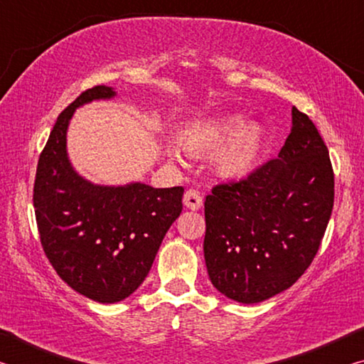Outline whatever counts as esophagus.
I'll list each match as a JSON object with an SVG mask.
<instances>
[{
    "mask_svg": "<svg viewBox=\"0 0 364 364\" xmlns=\"http://www.w3.org/2000/svg\"><path fill=\"white\" fill-rule=\"evenodd\" d=\"M183 200L184 205L191 208V210H199V208L204 205V197H202V194L197 189H188L186 193H184Z\"/></svg>",
    "mask_w": 364,
    "mask_h": 364,
    "instance_id": "obj_1",
    "label": "esophagus"
}]
</instances>
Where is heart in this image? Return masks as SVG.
I'll use <instances>...</instances> for the list:
<instances>
[{"instance_id":"obj_1","label":"heart","mask_w":364,"mask_h":364,"mask_svg":"<svg viewBox=\"0 0 364 364\" xmlns=\"http://www.w3.org/2000/svg\"><path fill=\"white\" fill-rule=\"evenodd\" d=\"M263 141L262 128L257 123L244 125L242 115H220L196 122L181 136L184 149L194 156H208L218 151L215 168L230 180H241L255 170Z\"/></svg>"}]
</instances>
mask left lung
<instances>
[{"instance_id":"8db88e82","label":"left lung","mask_w":364,"mask_h":364,"mask_svg":"<svg viewBox=\"0 0 364 364\" xmlns=\"http://www.w3.org/2000/svg\"><path fill=\"white\" fill-rule=\"evenodd\" d=\"M332 205L328 146L310 117L292 107V130L278 159L242 180L217 184L205 197L212 284L241 304L286 291L318 254Z\"/></svg>"}]
</instances>
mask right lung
Here are the masks:
<instances>
[{
  "label": "right lung",
  "mask_w": 364,
  "mask_h": 364,
  "mask_svg": "<svg viewBox=\"0 0 364 364\" xmlns=\"http://www.w3.org/2000/svg\"><path fill=\"white\" fill-rule=\"evenodd\" d=\"M115 93L104 85L83 91L59 114L41 151L33 184L40 242L59 278L100 304L127 299L149 273L171 223L183 210V186L143 183L95 186L70 167L65 133L80 104Z\"/></svg>",
  "instance_id": "add662e5"
}]
</instances>
